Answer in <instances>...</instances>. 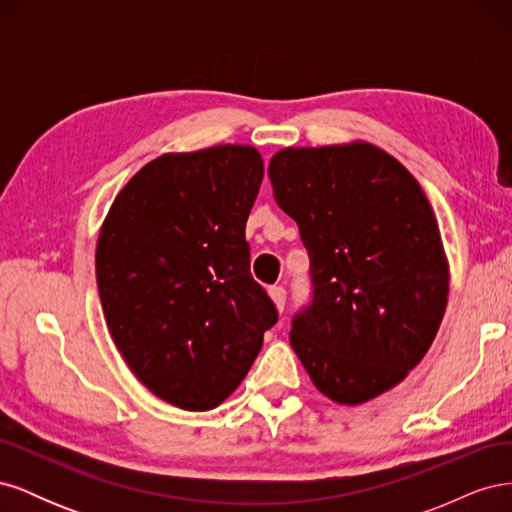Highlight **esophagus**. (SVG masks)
<instances>
[{
    "mask_svg": "<svg viewBox=\"0 0 512 512\" xmlns=\"http://www.w3.org/2000/svg\"><path fill=\"white\" fill-rule=\"evenodd\" d=\"M286 294H288V292H286L284 286H271V288H269V297L273 299L275 307L280 309V312L286 307Z\"/></svg>",
    "mask_w": 512,
    "mask_h": 512,
    "instance_id": "34e87169",
    "label": "esophagus"
}]
</instances>
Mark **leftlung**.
<instances>
[{
  "label": "left lung",
  "instance_id": "8db88e82",
  "mask_svg": "<svg viewBox=\"0 0 512 512\" xmlns=\"http://www.w3.org/2000/svg\"><path fill=\"white\" fill-rule=\"evenodd\" d=\"M269 179L309 256L312 297L290 329L309 378L350 406L393 389L427 354L448 297L421 185L365 143L284 149Z\"/></svg>",
  "mask_w": 512,
  "mask_h": 512
}]
</instances>
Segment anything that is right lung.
Masks as SVG:
<instances>
[{
    "mask_svg": "<svg viewBox=\"0 0 512 512\" xmlns=\"http://www.w3.org/2000/svg\"><path fill=\"white\" fill-rule=\"evenodd\" d=\"M262 175L254 147L168 153L128 181L102 226L108 331L134 376L177 408L222 404L280 316L245 241Z\"/></svg>",
    "mask_w": 512,
    "mask_h": 512,
    "instance_id": "add662e5",
    "label": "right lung"
}]
</instances>
